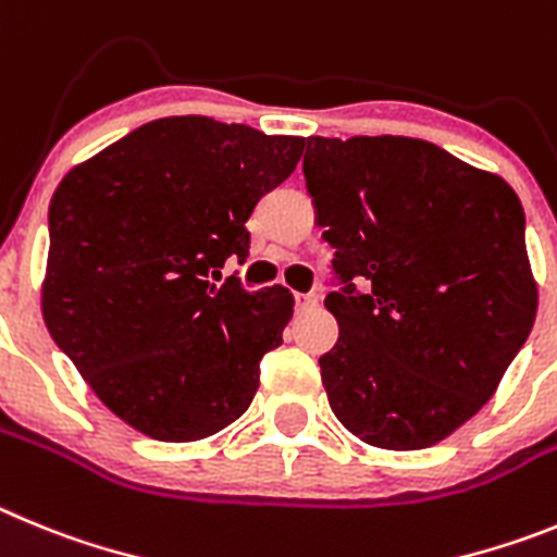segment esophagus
<instances>
[{"mask_svg": "<svg viewBox=\"0 0 557 557\" xmlns=\"http://www.w3.org/2000/svg\"><path fill=\"white\" fill-rule=\"evenodd\" d=\"M297 308H315V305H319V294H315V290H308V294H297Z\"/></svg>", "mask_w": 557, "mask_h": 557, "instance_id": "obj_1", "label": "esophagus"}]
</instances>
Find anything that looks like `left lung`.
<instances>
[{
  "mask_svg": "<svg viewBox=\"0 0 557 557\" xmlns=\"http://www.w3.org/2000/svg\"><path fill=\"white\" fill-rule=\"evenodd\" d=\"M305 144L338 283L324 299L338 341L319 358L330 408L372 447H433L488 403L533 330L522 202L419 138Z\"/></svg>",
  "mask_w": 557,
  "mask_h": 557,
  "instance_id": "obj_1",
  "label": "left lung"
}]
</instances>
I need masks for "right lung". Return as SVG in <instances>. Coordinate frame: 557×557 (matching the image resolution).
<instances>
[{"mask_svg": "<svg viewBox=\"0 0 557 557\" xmlns=\"http://www.w3.org/2000/svg\"><path fill=\"white\" fill-rule=\"evenodd\" d=\"M305 138L208 116L158 119L63 177L49 205V335L113 413L158 441H199L252 403L294 297L222 277L247 219Z\"/></svg>", "mask_w": 557, "mask_h": 557, "instance_id": "1", "label": "right lung"}]
</instances>
